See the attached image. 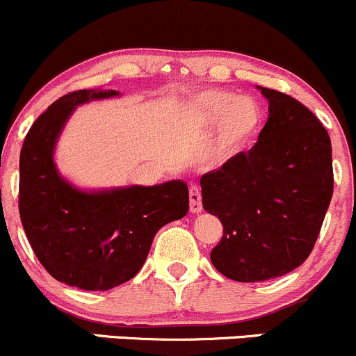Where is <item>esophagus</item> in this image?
I'll return each mask as SVG.
<instances>
[{
  "label": "esophagus",
  "mask_w": 356,
  "mask_h": 356,
  "mask_svg": "<svg viewBox=\"0 0 356 356\" xmlns=\"http://www.w3.org/2000/svg\"><path fill=\"white\" fill-rule=\"evenodd\" d=\"M202 211V193L197 185L190 186V212L199 214Z\"/></svg>",
  "instance_id": "34e87169"
}]
</instances>
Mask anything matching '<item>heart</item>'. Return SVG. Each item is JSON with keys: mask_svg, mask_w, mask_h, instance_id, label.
<instances>
[{"mask_svg": "<svg viewBox=\"0 0 356 356\" xmlns=\"http://www.w3.org/2000/svg\"><path fill=\"white\" fill-rule=\"evenodd\" d=\"M185 115L199 130L218 124L214 154L226 157L236 154L257 134L262 113L252 97H238L229 90L209 89L197 92L186 102Z\"/></svg>", "mask_w": 356, "mask_h": 356, "instance_id": "heart-1", "label": "heart"}]
</instances>
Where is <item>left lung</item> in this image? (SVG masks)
Listing matches in <instances>:
<instances>
[{
    "mask_svg": "<svg viewBox=\"0 0 356 356\" xmlns=\"http://www.w3.org/2000/svg\"><path fill=\"white\" fill-rule=\"evenodd\" d=\"M257 89L269 101L257 144L200 178L204 209L222 225L211 260L240 283L284 276L305 262L334 186L331 138L317 116L291 96Z\"/></svg>",
    "mask_w": 356,
    "mask_h": 356,
    "instance_id": "obj_1",
    "label": "left lung"
}]
</instances>
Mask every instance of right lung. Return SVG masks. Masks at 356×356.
Wrapping results in <instances>:
<instances>
[{"label": "right lung", "instance_id": "1", "mask_svg": "<svg viewBox=\"0 0 356 356\" xmlns=\"http://www.w3.org/2000/svg\"><path fill=\"white\" fill-rule=\"evenodd\" d=\"M118 96V90L83 89L60 97L35 120L20 151L18 209L29 243L54 280L87 291L131 280L156 233L188 212L181 179L82 190L58 171V138L76 106Z\"/></svg>", "mask_w": 356, "mask_h": 356}]
</instances>
